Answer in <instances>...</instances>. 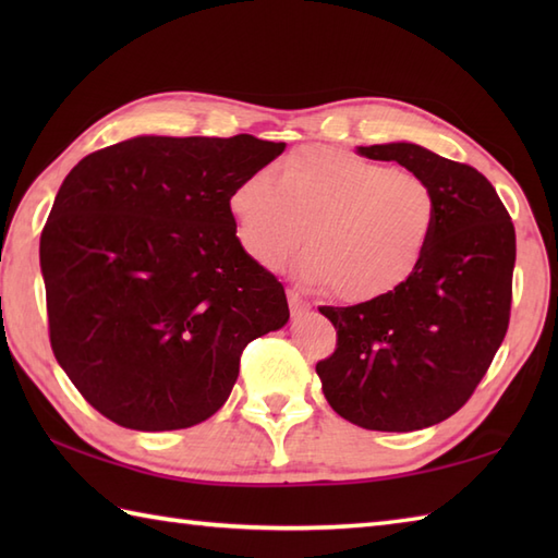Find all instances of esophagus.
<instances>
[{
    "mask_svg": "<svg viewBox=\"0 0 558 558\" xmlns=\"http://www.w3.org/2000/svg\"><path fill=\"white\" fill-rule=\"evenodd\" d=\"M288 302H290V312H292V316H304L306 312H310V304H306L298 292L294 290H290L288 292Z\"/></svg>",
    "mask_w": 558,
    "mask_h": 558,
    "instance_id": "1",
    "label": "esophagus"
}]
</instances>
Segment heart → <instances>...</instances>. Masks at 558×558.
Returning a JSON list of instances; mask_svg holds the SVG:
<instances>
[{"mask_svg":"<svg viewBox=\"0 0 558 558\" xmlns=\"http://www.w3.org/2000/svg\"><path fill=\"white\" fill-rule=\"evenodd\" d=\"M228 206L236 240L260 268H286L310 234L304 280L352 304L408 286L436 228L434 192L417 174L328 146L294 150L278 177L246 174Z\"/></svg>","mask_w":558,"mask_h":558,"instance_id":"b5f03b06","label":"heart"}]
</instances>
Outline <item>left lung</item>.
Here are the masks:
<instances>
[{
	"instance_id": "left-lung-1",
	"label": "left lung",
	"mask_w": 558,
	"mask_h": 558,
	"mask_svg": "<svg viewBox=\"0 0 558 558\" xmlns=\"http://www.w3.org/2000/svg\"><path fill=\"white\" fill-rule=\"evenodd\" d=\"M357 156L396 160L432 186L436 228L420 270L386 300L322 306L338 348L316 364L328 405L374 432H414L465 405L501 348L515 230L499 194L470 165L393 141Z\"/></svg>"
}]
</instances>
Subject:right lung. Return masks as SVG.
Returning a JSON list of instances; mask_svg holds the SVG:
<instances>
[{
    "instance_id": "right-lung-1",
    "label": "right lung",
    "mask_w": 558,
    "mask_h": 558,
    "mask_svg": "<svg viewBox=\"0 0 558 558\" xmlns=\"http://www.w3.org/2000/svg\"><path fill=\"white\" fill-rule=\"evenodd\" d=\"M286 144L134 136L66 174L40 236L50 342L71 384L126 429L216 414L242 350L280 330L286 290L236 240L230 194Z\"/></svg>"
}]
</instances>
